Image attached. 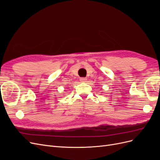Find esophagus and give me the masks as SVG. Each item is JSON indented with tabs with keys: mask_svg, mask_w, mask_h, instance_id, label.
<instances>
[{
	"mask_svg": "<svg viewBox=\"0 0 160 160\" xmlns=\"http://www.w3.org/2000/svg\"><path fill=\"white\" fill-rule=\"evenodd\" d=\"M80 81L81 82H85L87 81V79L85 78V77H81V78H80Z\"/></svg>",
	"mask_w": 160,
	"mask_h": 160,
	"instance_id": "esophagus-1",
	"label": "esophagus"
}]
</instances>
